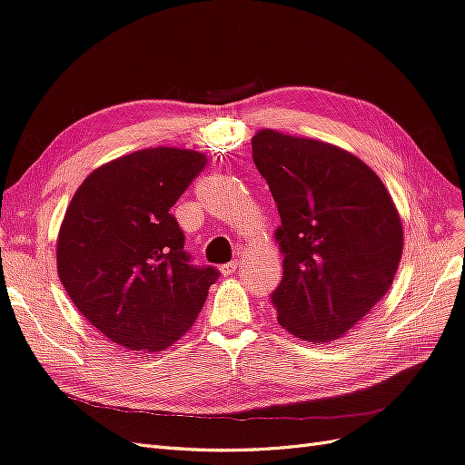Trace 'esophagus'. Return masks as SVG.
Returning <instances> with one entry per match:
<instances>
[{"mask_svg": "<svg viewBox=\"0 0 465 465\" xmlns=\"http://www.w3.org/2000/svg\"><path fill=\"white\" fill-rule=\"evenodd\" d=\"M236 270H238V262H236V260L221 265V273H223V275H232Z\"/></svg>", "mask_w": 465, "mask_h": 465, "instance_id": "1", "label": "esophagus"}]
</instances>
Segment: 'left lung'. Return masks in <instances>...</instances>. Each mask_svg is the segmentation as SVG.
<instances>
[{
  "instance_id": "8db88e82",
  "label": "left lung",
  "mask_w": 465,
  "mask_h": 465,
  "mask_svg": "<svg viewBox=\"0 0 465 465\" xmlns=\"http://www.w3.org/2000/svg\"><path fill=\"white\" fill-rule=\"evenodd\" d=\"M252 159L281 217L277 322L311 343L333 341L382 301L396 277L398 209L371 166L331 143L260 130Z\"/></svg>"
}]
</instances>
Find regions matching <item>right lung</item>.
<instances>
[{"label":"right lung","mask_w":465,"mask_h":465,"mask_svg":"<svg viewBox=\"0 0 465 465\" xmlns=\"http://www.w3.org/2000/svg\"><path fill=\"white\" fill-rule=\"evenodd\" d=\"M207 157L142 149L93 171L74 193L58 234V275L77 311L110 341L163 351L202 312L215 267H198L171 207Z\"/></svg>","instance_id":"1"}]
</instances>
